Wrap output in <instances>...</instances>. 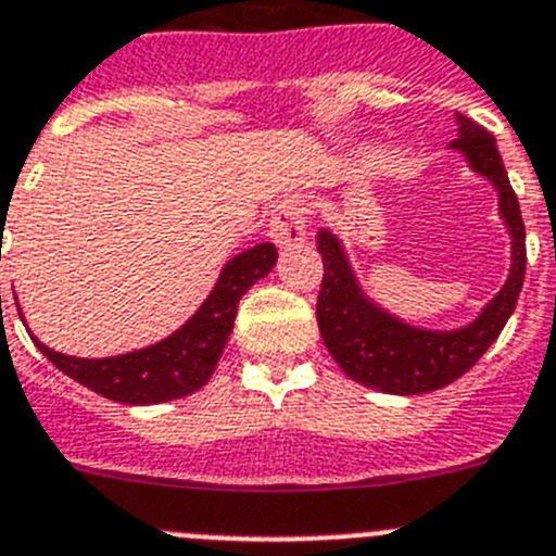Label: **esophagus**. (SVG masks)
Segmentation results:
<instances>
[{
  "instance_id": "1",
  "label": "esophagus",
  "mask_w": 556,
  "mask_h": 556,
  "mask_svg": "<svg viewBox=\"0 0 556 556\" xmlns=\"http://www.w3.org/2000/svg\"><path fill=\"white\" fill-rule=\"evenodd\" d=\"M268 235L274 238L279 249H293L299 243H304V235H307V222H304V213L296 202H282L277 204L271 216V227Z\"/></svg>"
}]
</instances>
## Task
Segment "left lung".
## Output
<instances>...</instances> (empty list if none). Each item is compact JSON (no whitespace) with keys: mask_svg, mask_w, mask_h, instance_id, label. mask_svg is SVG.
Returning a JSON list of instances; mask_svg holds the SVG:
<instances>
[{"mask_svg":"<svg viewBox=\"0 0 556 556\" xmlns=\"http://www.w3.org/2000/svg\"><path fill=\"white\" fill-rule=\"evenodd\" d=\"M454 122L457 138L452 149L463 154L473 174L496 188L498 216L509 232L507 279L473 321L457 329H429L404 321L365 293L346 247L332 229H318L315 235L324 260V282L315 307L324 346L349 379L393 396L432 393L471 371L509 321L527 274V229L496 138L463 113Z\"/></svg>","mask_w":556,"mask_h":556,"instance_id":"1","label":"left lung"}]
</instances>
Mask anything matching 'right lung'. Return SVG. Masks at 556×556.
I'll use <instances>...</instances> for the list:
<instances>
[{
    "mask_svg": "<svg viewBox=\"0 0 556 556\" xmlns=\"http://www.w3.org/2000/svg\"><path fill=\"white\" fill-rule=\"evenodd\" d=\"M274 266H277L274 243H257L247 252L235 254L232 260H227L218 282L199 304L197 313L177 332L147 349H135L116 357H72L54 352L38 338L33 340L49 363L99 396L138 404V407L174 402L191 396L202 384H207L235 327L238 302L260 277L271 274Z\"/></svg>",
    "mask_w": 556,
    "mask_h": 556,
    "instance_id": "1",
    "label": "right lung"
}]
</instances>
